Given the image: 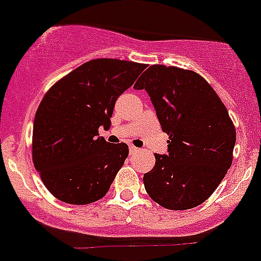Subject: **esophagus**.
Listing matches in <instances>:
<instances>
[{
	"mask_svg": "<svg viewBox=\"0 0 261 261\" xmlns=\"http://www.w3.org/2000/svg\"><path fill=\"white\" fill-rule=\"evenodd\" d=\"M138 148L136 147H134V145H130V153L131 154H133V153H135V152H138Z\"/></svg>",
	"mask_w": 261,
	"mask_h": 261,
	"instance_id": "1",
	"label": "esophagus"
}]
</instances>
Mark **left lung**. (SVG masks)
Wrapping results in <instances>:
<instances>
[{
  "instance_id": "1",
  "label": "left lung",
  "mask_w": 261,
  "mask_h": 261,
  "mask_svg": "<svg viewBox=\"0 0 261 261\" xmlns=\"http://www.w3.org/2000/svg\"><path fill=\"white\" fill-rule=\"evenodd\" d=\"M134 89L147 90L169 135V154H154V167L143 177L145 191L169 210L197 207L232 165L236 128L229 113L210 84L193 70L150 65Z\"/></svg>"
}]
</instances>
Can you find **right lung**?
I'll list each match as a JSON object with an SVG mask.
<instances>
[{
    "instance_id": "1",
    "label": "right lung",
    "mask_w": 261,
    "mask_h": 261,
    "mask_svg": "<svg viewBox=\"0 0 261 261\" xmlns=\"http://www.w3.org/2000/svg\"><path fill=\"white\" fill-rule=\"evenodd\" d=\"M145 67L109 58L90 60L46 92L33 123L32 160L55 198L89 204L109 191L128 147L106 142L99 127L111 126L116 100Z\"/></svg>"
}]
</instances>
